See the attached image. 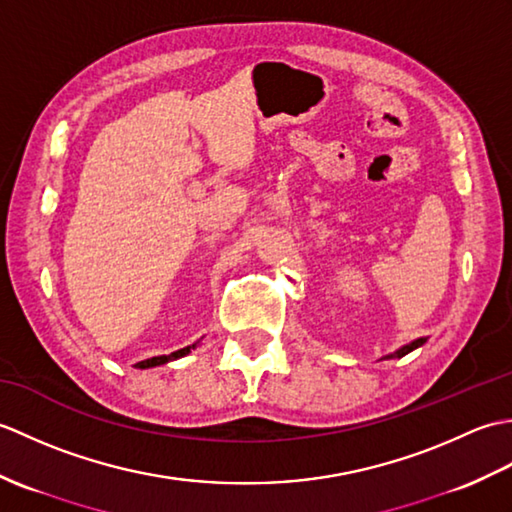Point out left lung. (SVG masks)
<instances>
[{
    "label": "left lung",
    "mask_w": 512,
    "mask_h": 512,
    "mask_svg": "<svg viewBox=\"0 0 512 512\" xmlns=\"http://www.w3.org/2000/svg\"><path fill=\"white\" fill-rule=\"evenodd\" d=\"M424 343H427V339H424V336H422V339H416V341H411L409 345H402V347H400V350H396L394 354H389V356H383V358H380V361H385V358H402V356H405V354H409V352H413V350H416V347H420V345H424Z\"/></svg>",
    "instance_id": "8db88e82"
}]
</instances>
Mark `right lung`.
Here are the masks:
<instances>
[{
    "label": "right lung",
    "mask_w": 512,
    "mask_h": 512,
    "mask_svg": "<svg viewBox=\"0 0 512 512\" xmlns=\"http://www.w3.org/2000/svg\"><path fill=\"white\" fill-rule=\"evenodd\" d=\"M195 345H198V343L182 347V350H178V352H171V354H167V356H154V358H147V361H140V363H136V367H140V369H147V367H156V365H165V363H169V361H176V358H180V356H187V354L193 350Z\"/></svg>",
    "instance_id": "add662e5"
}]
</instances>
